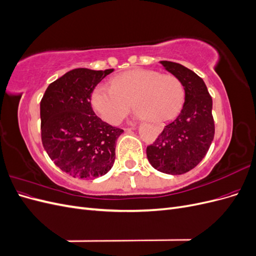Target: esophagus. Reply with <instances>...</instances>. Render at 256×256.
Wrapping results in <instances>:
<instances>
[{
	"label": "esophagus",
	"instance_id": "esophagus-1",
	"mask_svg": "<svg viewBox=\"0 0 256 256\" xmlns=\"http://www.w3.org/2000/svg\"><path fill=\"white\" fill-rule=\"evenodd\" d=\"M132 129H134V128H132Z\"/></svg>",
	"mask_w": 256,
	"mask_h": 256
}]
</instances>
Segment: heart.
<instances>
[{
    "label": "heart",
    "instance_id": "b5f03b06",
    "mask_svg": "<svg viewBox=\"0 0 256 256\" xmlns=\"http://www.w3.org/2000/svg\"><path fill=\"white\" fill-rule=\"evenodd\" d=\"M184 92L182 83L171 74L138 68L116 76L111 88L100 84L92 94V104L100 118L118 125L130 109L138 118L164 122L180 111Z\"/></svg>",
    "mask_w": 256,
    "mask_h": 256
}]
</instances>
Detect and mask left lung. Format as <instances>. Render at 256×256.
<instances>
[{
  "label": "left lung",
  "mask_w": 256,
  "mask_h": 256,
  "mask_svg": "<svg viewBox=\"0 0 256 256\" xmlns=\"http://www.w3.org/2000/svg\"><path fill=\"white\" fill-rule=\"evenodd\" d=\"M160 64L182 83L184 102L180 114L147 146L146 154L159 172L180 175L202 161L214 140L212 99L203 79L189 68L168 60H160Z\"/></svg>",
  "instance_id": "8db88e82"
}]
</instances>
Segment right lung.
Segmentation results:
<instances>
[{
  "mask_svg": "<svg viewBox=\"0 0 256 256\" xmlns=\"http://www.w3.org/2000/svg\"><path fill=\"white\" fill-rule=\"evenodd\" d=\"M114 69L76 68L49 84L40 102L42 141L50 159L74 177L96 178L110 171L124 130L92 109V92Z\"/></svg>",
  "mask_w": 256,
  "mask_h": 256,
  "instance_id": "add662e5",
  "label": "right lung"
}]
</instances>
